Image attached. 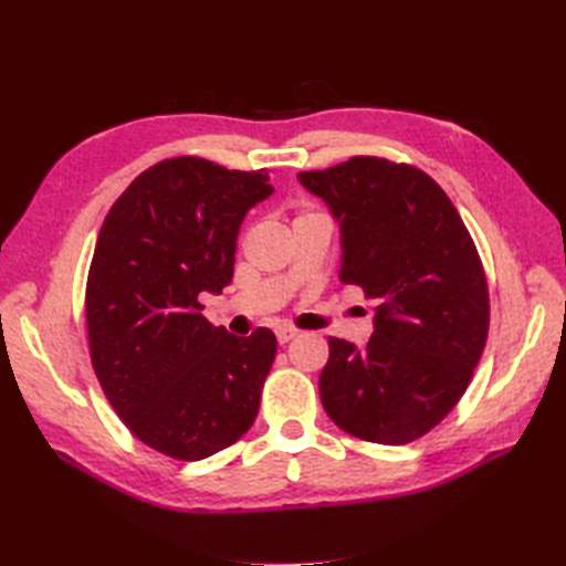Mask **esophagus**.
I'll return each instance as SVG.
<instances>
[{"mask_svg":"<svg viewBox=\"0 0 566 566\" xmlns=\"http://www.w3.org/2000/svg\"><path fill=\"white\" fill-rule=\"evenodd\" d=\"M294 338H296V328H292V326H280V328H276V340H280V345L290 343Z\"/></svg>","mask_w":566,"mask_h":566,"instance_id":"1","label":"esophagus"}]
</instances>
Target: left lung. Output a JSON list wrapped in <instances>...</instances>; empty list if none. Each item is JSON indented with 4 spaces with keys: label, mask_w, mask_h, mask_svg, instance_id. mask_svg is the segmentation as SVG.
<instances>
[{
    "label": "left lung",
    "mask_w": 566,
    "mask_h": 566,
    "mask_svg": "<svg viewBox=\"0 0 566 566\" xmlns=\"http://www.w3.org/2000/svg\"><path fill=\"white\" fill-rule=\"evenodd\" d=\"M340 223V282L377 302L367 347L328 338L321 401L350 436L406 444L448 416L489 335V286L442 187L413 165L355 155L298 172Z\"/></svg>",
    "instance_id": "8db88e82"
}]
</instances>
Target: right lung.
<instances>
[{"mask_svg":"<svg viewBox=\"0 0 566 566\" xmlns=\"http://www.w3.org/2000/svg\"><path fill=\"white\" fill-rule=\"evenodd\" d=\"M270 195L268 170L179 155L140 172L102 223L84 292L94 375L126 428L175 460L255 423L274 333L211 326L199 294L231 284L240 223Z\"/></svg>","mask_w":566,"mask_h":566,"instance_id":"obj_1","label":"right lung"}]
</instances>
